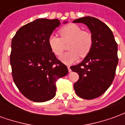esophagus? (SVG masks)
<instances>
[{"instance_id": "1", "label": "esophagus", "mask_w": 125, "mask_h": 125, "mask_svg": "<svg viewBox=\"0 0 125 125\" xmlns=\"http://www.w3.org/2000/svg\"><path fill=\"white\" fill-rule=\"evenodd\" d=\"M67 67H68V71H69V72H71L70 66V65H67Z\"/></svg>"}]
</instances>
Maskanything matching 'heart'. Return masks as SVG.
<instances>
[{
	"label": "heart",
	"instance_id": "b5f03b06",
	"mask_svg": "<svg viewBox=\"0 0 125 125\" xmlns=\"http://www.w3.org/2000/svg\"><path fill=\"white\" fill-rule=\"evenodd\" d=\"M61 38L54 35L49 36L48 43L55 55L60 56L65 50V44L70 41L68 48L70 52L60 57L61 61L70 64L80 57H85L89 53L93 44L91 33L82 31V29L75 24H69L60 30Z\"/></svg>",
	"mask_w": 125,
	"mask_h": 125
}]
</instances>
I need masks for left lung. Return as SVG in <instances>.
I'll list each match as a JSON object with an SVG mask.
<instances>
[{
    "instance_id": "1",
    "label": "left lung",
    "mask_w": 125,
    "mask_h": 125,
    "mask_svg": "<svg viewBox=\"0 0 125 125\" xmlns=\"http://www.w3.org/2000/svg\"><path fill=\"white\" fill-rule=\"evenodd\" d=\"M73 23L86 25L93 39L89 53L81 63L70 67L79 75L73 88L82 98L94 99L104 94L113 83L118 62V46L112 31L99 19L85 17Z\"/></svg>"
}]
</instances>
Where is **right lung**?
<instances>
[{"label": "right lung", "instance_id": "add662e5", "mask_svg": "<svg viewBox=\"0 0 125 125\" xmlns=\"http://www.w3.org/2000/svg\"><path fill=\"white\" fill-rule=\"evenodd\" d=\"M60 24L57 19H38L21 27L12 39L10 61L13 80L23 96L33 102L52 99L57 79L68 73L48 43Z\"/></svg>", "mask_w": 125, "mask_h": 125}]
</instances>
